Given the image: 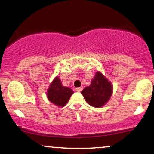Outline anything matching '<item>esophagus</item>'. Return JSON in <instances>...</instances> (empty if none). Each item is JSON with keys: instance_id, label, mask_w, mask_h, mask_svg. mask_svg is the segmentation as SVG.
<instances>
[{"instance_id": "obj_1", "label": "esophagus", "mask_w": 154, "mask_h": 154, "mask_svg": "<svg viewBox=\"0 0 154 154\" xmlns=\"http://www.w3.org/2000/svg\"><path fill=\"white\" fill-rule=\"evenodd\" d=\"M82 89H83L82 87H79V88H75V91H77V92H81V91H82Z\"/></svg>"}]
</instances>
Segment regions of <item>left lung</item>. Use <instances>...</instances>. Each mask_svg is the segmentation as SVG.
Segmentation results:
<instances>
[{
	"label": "left lung",
	"instance_id": "left-lung-1",
	"mask_svg": "<svg viewBox=\"0 0 154 154\" xmlns=\"http://www.w3.org/2000/svg\"><path fill=\"white\" fill-rule=\"evenodd\" d=\"M112 93V84L99 71L96 72L91 85L85 88L81 92L86 102L95 108L103 106L110 99Z\"/></svg>",
	"mask_w": 154,
	"mask_h": 154
}]
</instances>
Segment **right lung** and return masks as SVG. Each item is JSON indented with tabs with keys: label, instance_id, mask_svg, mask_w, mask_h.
<instances>
[{
	"label": "right lung",
	"instance_id": "right-lung-1",
	"mask_svg": "<svg viewBox=\"0 0 154 154\" xmlns=\"http://www.w3.org/2000/svg\"><path fill=\"white\" fill-rule=\"evenodd\" d=\"M74 93L71 88L62 85L59 77H56L49 85L47 91L48 99L54 105L63 107L68 103L70 97Z\"/></svg>",
	"mask_w": 154,
	"mask_h": 154
}]
</instances>
